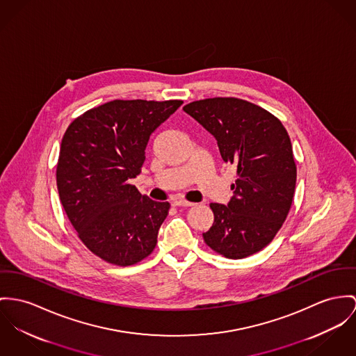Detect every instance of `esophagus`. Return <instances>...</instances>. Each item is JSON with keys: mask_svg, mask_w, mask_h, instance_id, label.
Instances as JSON below:
<instances>
[{"mask_svg": "<svg viewBox=\"0 0 356 356\" xmlns=\"http://www.w3.org/2000/svg\"><path fill=\"white\" fill-rule=\"evenodd\" d=\"M172 204H173V206H181V207H191V206H193V203L187 202V200H184V199H173Z\"/></svg>", "mask_w": 356, "mask_h": 356, "instance_id": "esophagus-1", "label": "esophagus"}]
</instances>
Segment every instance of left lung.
<instances>
[{
    "label": "left lung",
    "instance_id": "obj_1",
    "mask_svg": "<svg viewBox=\"0 0 356 356\" xmlns=\"http://www.w3.org/2000/svg\"><path fill=\"white\" fill-rule=\"evenodd\" d=\"M237 166L227 204L211 203L214 223L206 244L227 259H244L268 245L289 214L297 181L291 140L274 115L234 97L206 99L184 108Z\"/></svg>",
    "mask_w": 356,
    "mask_h": 356
}]
</instances>
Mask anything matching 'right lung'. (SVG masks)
<instances>
[{
	"label": "right lung",
	"mask_w": 356,
	"mask_h": 356,
	"mask_svg": "<svg viewBox=\"0 0 356 356\" xmlns=\"http://www.w3.org/2000/svg\"><path fill=\"white\" fill-rule=\"evenodd\" d=\"M181 100H113L74 119L62 138L56 186L67 218L86 248L115 266H133L157 244L168 202L140 195L150 136Z\"/></svg>",
	"instance_id": "obj_1"
}]
</instances>
